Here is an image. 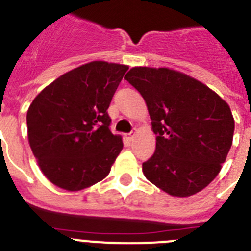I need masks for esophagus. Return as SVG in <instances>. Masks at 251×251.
Returning a JSON list of instances; mask_svg holds the SVG:
<instances>
[{"instance_id": "34e87169", "label": "esophagus", "mask_w": 251, "mask_h": 251, "mask_svg": "<svg viewBox=\"0 0 251 251\" xmlns=\"http://www.w3.org/2000/svg\"><path fill=\"white\" fill-rule=\"evenodd\" d=\"M133 137H134V132H130L127 134V139H129V141H132Z\"/></svg>"}]
</instances>
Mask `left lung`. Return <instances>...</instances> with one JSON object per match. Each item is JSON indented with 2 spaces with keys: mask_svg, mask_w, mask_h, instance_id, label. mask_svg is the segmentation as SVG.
<instances>
[{
  "mask_svg": "<svg viewBox=\"0 0 251 251\" xmlns=\"http://www.w3.org/2000/svg\"><path fill=\"white\" fill-rule=\"evenodd\" d=\"M124 79L147 104L156 151L142 168L167 194L187 197L220 172L232 145L230 106L210 88L167 68H133Z\"/></svg>",
  "mask_w": 251,
  "mask_h": 251,
  "instance_id": "1",
  "label": "left lung"
}]
</instances>
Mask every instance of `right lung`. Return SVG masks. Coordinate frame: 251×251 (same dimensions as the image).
<instances>
[{"instance_id": "obj_1", "label": "right lung", "mask_w": 251, "mask_h": 251, "mask_svg": "<svg viewBox=\"0 0 251 251\" xmlns=\"http://www.w3.org/2000/svg\"><path fill=\"white\" fill-rule=\"evenodd\" d=\"M127 65L92 61L57 77L27 110V136L50 182L79 191L108 176L123 148L106 109Z\"/></svg>"}]
</instances>
